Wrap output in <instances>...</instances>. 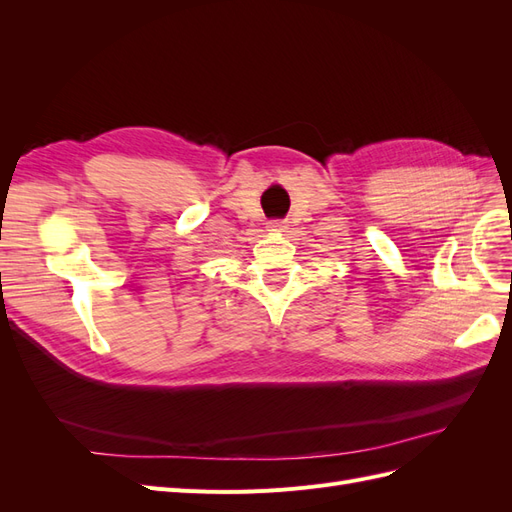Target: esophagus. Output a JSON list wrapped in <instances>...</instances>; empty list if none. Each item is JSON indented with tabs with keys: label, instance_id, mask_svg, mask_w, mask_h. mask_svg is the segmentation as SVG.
Masks as SVG:
<instances>
[{
	"label": "esophagus",
	"instance_id": "esophagus-1",
	"mask_svg": "<svg viewBox=\"0 0 512 512\" xmlns=\"http://www.w3.org/2000/svg\"><path fill=\"white\" fill-rule=\"evenodd\" d=\"M271 228H275V230H277V228H280V230L286 228V220H273V222H271Z\"/></svg>",
	"mask_w": 512,
	"mask_h": 512
}]
</instances>
